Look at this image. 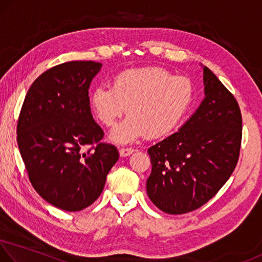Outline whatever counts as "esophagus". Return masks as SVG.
<instances>
[{
  "label": "esophagus",
  "mask_w": 262,
  "mask_h": 262,
  "mask_svg": "<svg viewBox=\"0 0 262 262\" xmlns=\"http://www.w3.org/2000/svg\"><path fill=\"white\" fill-rule=\"evenodd\" d=\"M135 152V150L134 148H131V147H123V148H120L119 150V155H120V157H127V156H130V155H132Z\"/></svg>",
  "instance_id": "obj_1"
}]
</instances>
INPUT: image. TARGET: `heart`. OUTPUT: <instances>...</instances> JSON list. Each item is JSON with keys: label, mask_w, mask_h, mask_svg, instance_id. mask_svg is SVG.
I'll use <instances>...</instances> for the list:
<instances>
[{"label": "heart", "mask_w": 262, "mask_h": 262, "mask_svg": "<svg viewBox=\"0 0 262 262\" xmlns=\"http://www.w3.org/2000/svg\"><path fill=\"white\" fill-rule=\"evenodd\" d=\"M89 100L104 126L114 125L126 111L127 117L110 134L112 142L126 144L142 137L164 138L174 131L192 105L193 86L163 68H138L120 72L112 86L95 88Z\"/></svg>", "instance_id": "b5f03b06"}]
</instances>
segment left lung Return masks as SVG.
<instances>
[{"mask_svg": "<svg viewBox=\"0 0 262 262\" xmlns=\"http://www.w3.org/2000/svg\"><path fill=\"white\" fill-rule=\"evenodd\" d=\"M204 69L205 98L176 134L147 150L150 200L168 214L203 206L216 194L239 159L243 119L238 102L218 77Z\"/></svg>", "mask_w": 262, "mask_h": 262, "instance_id": "1", "label": "left lung"}]
</instances>
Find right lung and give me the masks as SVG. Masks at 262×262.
<instances>
[{
  "mask_svg": "<svg viewBox=\"0 0 262 262\" xmlns=\"http://www.w3.org/2000/svg\"><path fill=\"white\" fill-rule=\"evenodd\" d=\"M100 68L92 61L51 68L31 84L19 112L17 144L30 183L68 212L97 200L119 158L116 146L100 142L104 132L90 110L89 88Z\"/></svg>",
  "mask_w": 262,
  "mask_h": 262,
  "instance_id": "1",
  "label": "right lung"
}]
</instances>
